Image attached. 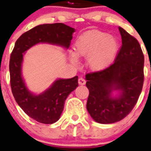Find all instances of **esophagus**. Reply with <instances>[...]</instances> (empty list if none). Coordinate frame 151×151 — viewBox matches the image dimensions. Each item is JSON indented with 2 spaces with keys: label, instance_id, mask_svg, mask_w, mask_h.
I'll return each mask as SVG.
<instances>
[{
  "label": "esophagus",
  "instance_id": "obj_1",
  "mask_svg": "<svg viewBox=\"0 0 151 151\" xmlns=\"http://www.w3.org/2000/svg\"><path fill=\"white\" fill-rule=\"evenodd\" d=\"M78 83H79V84H81V85H84V84H85V83H86V81H85V79H84L83 78H80L79 79H78Z\"/></svg>",
  "mask_w": 151,
  "mask_h": 151
}]
</instances>
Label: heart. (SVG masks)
Wrapping results in <instances>:
<instances>
[{
    "label": "heart",
    "instance_id": "1",
    "mask_svg": "<svg viewBox=\"0 0 151 151\" xmlns=\"http://www.w3.org/2000/svg\"><path fill=\"white\" fill-rule=\"evenodd\" d=\"M117 40L103 32L92 30L81 35L75 44L77 54L88 56V65L93 70L104 69L113 61L118 52ZM72 63H78L74 54L70 55Z\"/></svg>",
    "mask_w": 151,
    "mask_h": 151
}]
</instances>
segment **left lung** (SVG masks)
Masks as SVG:
<instances>
[{
    "instance_id": "left-lung-1",
    "label": "left lung",
    "mask_w": 151,
    "mask_h": 151,
    "mask_svg": "<svg viewBox=\"0 0 151 151\" xmlns=\"http://www.w3.org/2000/svg\"><path fill=\"white\" fill-rule=\"evenodd\" d=\"M119 30L122 46L113 63L86 74L87 109L93 119L102 124L119 122L129 114L143 88L144 56L140 45L122 28ZM114 90L120 91L119 96L111 97Z\"/></svg>"
}]
</instances>
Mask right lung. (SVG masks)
I'll list each match as a JSON object with an SVG mask.
<instances>
[{
	"mask_svg": "<svg viewBox=\"0 0 151 151\" xmlns=\"http://www.w3.org/2000/svg\"><path fill=\"white\" fill-rule=\"evenodd\" d=\"M74 29L63 23L40 24L23 33L15 42L9 62L10 83L16 102L25 113L41 123L52 124L60 119L67 96L78 86V77L56 80L41 95L27 89L22 78L23 52L40 42L56 44L68 48Z\"/></svg>",
	"mask_w": 151,
	"mask_h": 151,
	"instance_id": "right-lung-1",
	"label": "right lung"
}]
</instances>
